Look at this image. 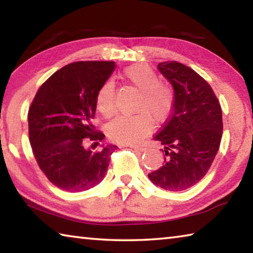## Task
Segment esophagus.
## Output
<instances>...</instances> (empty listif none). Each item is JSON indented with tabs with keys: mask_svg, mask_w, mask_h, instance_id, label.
<instances>
[{
	"mask_svg": "<svg viewBox=\"0 0 253 253\" xmlns=\"http://www.w3.org/2000/svg\"><path fill=\"white\" fill-rule=\"evenodd\" d=\"M131 149H134V151H137V152H144L145 148L144 146H138V145H130L129 146Z\"/></svg>",
	"mask_w": 253,
	"mask_h": 253,
	"instance_id": "1",
	"label": "esophagus"
}]
</instances>
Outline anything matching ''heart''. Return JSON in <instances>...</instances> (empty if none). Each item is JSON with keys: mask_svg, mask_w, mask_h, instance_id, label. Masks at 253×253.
I'll list each match as a JSON object with an SVG mask.
<instances>
[{"mask_svg": "<svg viewBox=\"0 0 253 253\" xmlns=\"http://www.w3.org/2000/svg\"><path fill=\"white\" fill-rule=\"evenodd\" d=\"M122 78L139 90L136 110L132 116H119L111 122L107 131L111 139L122 144L138 143L151 128V122L162 124L168 121L174 107V92L168 84L160 83V77L145 63H135L124 69ZM96 105L105 117L116 111L115 84L106 81L97 93Z\"/></svg>", "mask_w": 253, "mask_h": 253, "instance_id": "heart-1", "label": "heart"}]
</instances>
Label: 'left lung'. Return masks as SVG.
<instances>
[{"label":"left lung","mask_w":253,"mask_h":253,"mask_svg":"<svg viewBox=\"0 0 253 253\" xmlns=\"http://www.w3.org/2000/svg\"><path fill=\"white\" fill-rule=\"evenodd\" d=\"M174 89L172 116L154 139L164 145V165L148 177L156 186L179 192L204 177L219 151L223 123L211 85L177 61L158 63Z\"/></svg>","instance_id":"left-lung-1"}]
</instances>
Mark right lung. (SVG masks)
I'll list each match as a JSON object with an SVG mask.
<instances>
[{
    "label": "right lung",
    "instance_id": "1",
    "mask_svg": "<svg viewBox=\"0 0 253 253\" xmlns=\"http://www.w3.org/2000/svg\"><path fill=\"white\" fill-rule=\"evenodd\" d=\"M113 61H79L65 66L38 90L29 109V137L34 157L49 181L67 192H83L104 179L117 146L92 152L88 138L101 140L91 119L97 93L115 70Z\"/></svg>",
    "mask_w": 253,
    "mask_h": 253
}]
</instances>
